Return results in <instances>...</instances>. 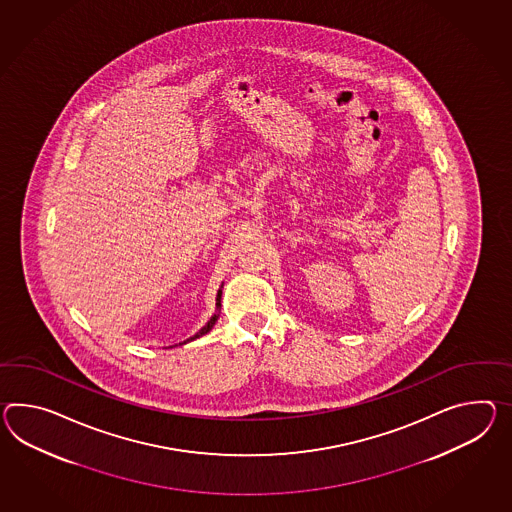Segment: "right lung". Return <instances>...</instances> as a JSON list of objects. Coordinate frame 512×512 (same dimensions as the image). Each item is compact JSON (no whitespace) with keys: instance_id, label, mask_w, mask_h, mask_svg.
Here are the masks:
<instances>
[{"instance_id":"right-lung-1","label":"right lung","mask_w":512,"mask_h":512,"mask_svg":"<svg viewBox=\"0 0 512 512\" xmlns=\"http://www.w3.org/2000/svg\"><path fill=\"white\" fill-rule=\"evenodd\" d=\"M220 298H222V290H218V298H216V301H218L216 305H218V307H220ZM216 320H218V314H214L211 320L207 322V325H205V327H201L200 333H198V335H194V337L190 338V340H194V338H198L201 337V335H205V333H209V331H211L212 329V325H214V322H216Z\"/></svg>"}]
</instances>
